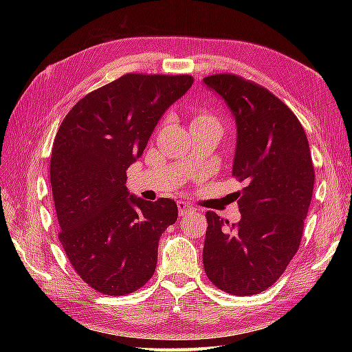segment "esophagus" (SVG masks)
Wrapping results in <instances>:
<instances>
[{
    "instance_id": "34e87169",
    "label": "esophagus",
    "mask_w": 352,
    "mask_h": 352,
    "mask_svg": "<svg viewBox=\"0 0 352 352\" xmlns=\"http://www.w3.org/2000/svg\"><path fill=\"white\" fill-rule=\"evenodd\" d=\"M178 210H180V216H189L192 213L197 212V208L190 206L189 203H184V201H180L178 203Z\"/></svg>"
}]
</instances>
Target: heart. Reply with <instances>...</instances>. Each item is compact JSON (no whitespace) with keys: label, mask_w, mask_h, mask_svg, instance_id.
<instances>
[{"label":"heart","mask_w":352,"mask_h":352,"mask_svg":"<svg viewBox=\"0 0 352 352\" xmlns=\"http://www.w3.org/2000/svg\"><path fill=\"white\" fill-rule=\"evenodd\" d=\"M210 119H214L212 115H208L206 110H203V111H199V113H197V118H195V121H193V124H197V122H204V121H210Z\"/></svg>","instance_id":"obj_1"}]
</instances>
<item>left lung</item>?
Returning a JSON list of instances; mask_svg holds the SVG:
<instances>
[{
    "instance_id": "left-lung-1",
    "label": "left lung",
    "mask_w": 352,
    "mask_h": 352,
    "mask_svg": "<svg viewBox=\"0 0 352 352\" xmlns=\"http://www.w3.org/2000/svg\"><path fill=\"white\" fill-rule=\"evenodd\" d=\"M237 125L233 177L241 221L207 212L204 271L216 287L248 296L271 287L300 248L315 184L301 122L266 87L236 74L204 78Z\"/></svg>"
}]
</instances>
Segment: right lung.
<instances>
[{"label": "right lung", "mask_w": 352, "mask_h": 352, "mask_svg": "<svg viewBox=\"0 0 352 352\" xmlns=\"http://www.w3.org/2000/svg\"><path fill=\"white\" fill-rule=\"evenodd\" d=\"M192 83L190 76L125 74L83 96L56 134L50 178L58 241L80 278L100 294H131L155 271L160 236L178 208L169 198L130 195L126 169Z\"/></svg>", "instance_id": "1"}]
</instances>
